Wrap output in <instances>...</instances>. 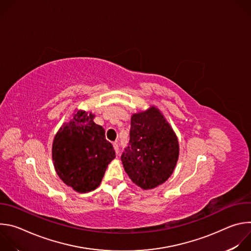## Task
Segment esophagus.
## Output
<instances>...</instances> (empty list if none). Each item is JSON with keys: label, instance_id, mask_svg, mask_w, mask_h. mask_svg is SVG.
<instances>
[{"label": "esophagus", "instance_id": "esophagus-1", "mask_svg": "<svg viewBox=\"0 0 251 251\" xmlns=\"http://www.w3.org/2000/svg\"><path fill=\"white\" fill-rule=\"evenodd\" d=\"M113 147H114L115 153L118 154V153H119V146H118V144H117V142H114V143H113Z\"/></svg>", "mask_w": 251, "mask_h": 251}]
</instances>
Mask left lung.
Returning a JSON list of instances; mask_svg holds the SVG:
<instances>
[{
    "mask_svg": "<svg viewBox=\"0 0 251 251\" xmlns=\"http://www.w3.org/2000/svg\"><path fill=\"white\" fill-rule=\"evenodd\" d=\"M178 153L177 137L157 107L131 116L130 141L121 161L136 186L151 190L165 183L176 168Z\"/></svg>",
    "mask_w": 251,
    "mask_h": 251,
    "instance_id": "obj_1",
    "label": "left lung"
}]
</instances>
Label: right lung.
Masks as SVG:
<instances>
[{
  "instance_id": "1",
  "label": "right lung",
  "mask_w": 251,
  "mask_h": 251,
  "mask_svg": "<svg viewBox=\"0 0 251 251\" xmlns=\"http://www.w3.org/2000/svg\"><path fill=\"white\" fill-rule=\"evenodd\" d=\"M95 115L75 109L54 136L52 161L61 181L77 193L94 191L101 183L115 151L105 139V131L93 119Z\"/></svg>"
}]
</instances>
